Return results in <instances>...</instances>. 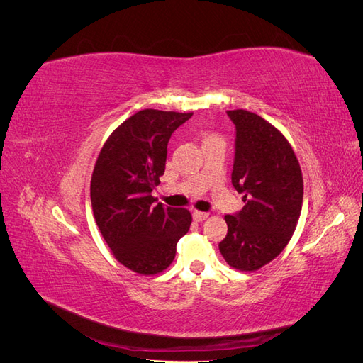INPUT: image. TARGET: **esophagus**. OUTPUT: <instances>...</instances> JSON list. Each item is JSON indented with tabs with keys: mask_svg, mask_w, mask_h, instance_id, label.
Segmentation results:
<instances>
[{
	"mask_svg": "<svg viewBox=\"0 0 363 363\" xmlns=\"http://www.w3.org/2000/svg\"><path fill=\"white\" fill-rule=\"evenodd\" d=\"M207 216H208V213H206V212H200V211H194L192 212V218H194V221H196V223L204 221Z\"/></svg>",
	"mask_w": 363,
	"mask_h": 363,
	"instance_id": "obj_1",
	"label": "esophagus"
}]
</instances>
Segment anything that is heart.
<instances>
[{
	"mask_svg": "<svg viewBox=\"0 0 363 363\" xmlns=\"http://www.w3.org/2000/svg\"><path fill=\"white\" fill-rule=\"evenodd\" d=\"M208 136H213V135H208Z\"/></svg>",
	"mask_w": 363,
	"mask_h": 363,
	"instance_id": "heart-1",
	"label": "heart"
}]
</instances>
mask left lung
Listing matches in <instances>:
<instances>
[{
  "mask_svg": "<svg viewBox=\"0 0 363 363\" xmlns=\"http://www.w3.org/2000/svg\"><path fill=\"white\" fill-rule=\"evenodd\" d=\"M236 125L232 183L244 194L236 216L225 215L227 236L219 251L230 267L257 271L291 240L303 206V174L289 140L262 116L227 111Z\"/></svg>",
  "mask_w": 363,
  "mask_h": 363,
  "instance_id": "left-lung-1",
  "label": "left lung"
}]
</instances>
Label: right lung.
Masks as SVG:
<instances>
[{
  "instance_id": "1",
  "label": "right lung",
  "mask_w": 363,
  "mask_h": 363,
  "mask_svg": "<svg viewBox=\"0 0 363 363\" xmlns=\"http://www.w3.org/2000/svg\"><path fill=\"white\" fill-rule=\"evenodd\" d=\"M192 116L156 108L139 111L107 138L91 179L95 223L113 257L140 276L167 269L179 239L188 233V208L155 206L172 131Z\"/></svg>"
}]
</instances>
